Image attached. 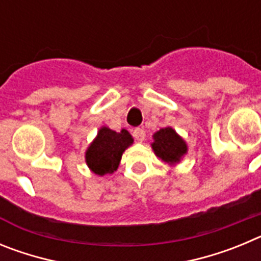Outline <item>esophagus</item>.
Returning <instances> with one entry per match:
<instances>
[{"instance_id":"obj_1","label":"esophagus","mask_w":261,"mask_h":261,"mask_svg":"<svg viewBox=\"0 0 261 261\" xmlns=\"http://www.w3.org/2000/svg\"><path fill=\"white\" fill-rule=\"evenodd\" d=\"M145 136H146V133H145V130L142 128H136L135 130H133V137H135L138 142L144 141Z\"/></svg>"}]
</instances>
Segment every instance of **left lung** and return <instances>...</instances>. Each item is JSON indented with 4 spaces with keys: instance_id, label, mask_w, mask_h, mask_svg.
<instances>
[{
    "instance_id": "obj_1",
    "label": "left lung",
    "mask_w": 261,
    "mask_h": 261,
    "mask_svg": "<svg viewBox=\"0 0 261 261\" xmlns=\"http://www.w3.org/2000/svg\"><path fill=\"white\" fill-rule=\"evenodd\" d=\"M153 137L154 153L162 159L163 162L176 163L187 153L186 142L170 126L159 129L158 132L154 133Z\"/></svg>"
}]
</instances>
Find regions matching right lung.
Here are the masks:
<instances>
[{"mask_svg": "<svg viewBox=\"0 0 261 261\" xmlns=\"http://www.w3.org/2000/svg\"><path fill=\"white\" fill-rule=\"evenodd\" d=\"M133 138L128 130L117 133L103 126L86 151L87 166L96 175H107L116 171L124 150L132 145Z\"/></svg>", "mask_w": 261, "mask_h": 261, "instance_id": "obj_1", "label": "right lung"}]
</instances>
